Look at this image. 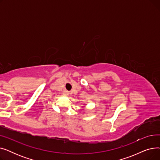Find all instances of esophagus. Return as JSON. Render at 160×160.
<instances>
[{
    "label": "esophagus",
    "instance_id": "obj_1",
    "mask_svg": "<svg viewBox=\"0 0 160 160\" xmlns=\"http://www.w3.org/2000/svg\"><path fill=\"white\" fill-rule=\"evenodd\" d=\"M63 94H64L65 95H69V93H68V92H67V91H64V93H63Z\"/></svg>",
    "mask_w": 160,
    "mask_h": 160
}]
</instances>
